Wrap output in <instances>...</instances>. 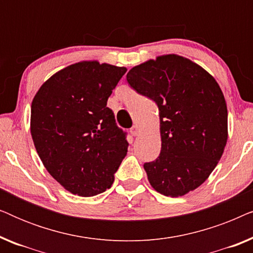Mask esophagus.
Listing matches in <instances>:
<instances>
[{
    "mask_svg": "<svg viewBox=\"0 0 253 253\" xmlns=\"http://www.w3.org/2000/svg\"><path fill=\"white\" fill-rule=\"evenodd\" d=\"M130 133L132 134V136H137V134L139 133V129H138V126H133L132 127H131Z\"/></svg>",
    "mask_w": 253,
    "mask_h": 253,
    "instance_id": "esophagus-1",
    "label": "esophagus"
}]
</instances>
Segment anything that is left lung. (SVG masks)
Listing matches in <instances>:
<instances>
[{
	"mask_svg": "<svg viewBox=\"0 0 253 253\" xmlns=\"http://www.w3.org/2000/svg\"><path fill=\"white\" fill-rule=\"evenodd\" d=\"M126 81L159 108L161 152L144 164L151 185L169 197L197 189L215 168L227 144L228 112L219 84L178 55L137 65Z\"/></svg>",
	"mask_w": 253,
	"mask_h": 253,
	"instance_id": "obj_1",
	"label": "left lung"
}]
</instances>
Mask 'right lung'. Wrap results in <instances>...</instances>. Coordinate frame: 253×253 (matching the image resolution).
Returning a JSON list of instances; mask_svg holds the SVG:
<instances>
[{
  "mask_svg": "<svg viewBox=\"0 0 253 253\" xmlns=\"http://www.w3.org/2000/svg\"><path fill=\"white\" fill-rule=\"evenodd\" d=\"M123 67L79 62L41 86L31 107V134L48 172L74 195L92 197L112 186L126 155V132L107 100Z\"/></svg>",
  "mask_w": 253,
  "mask_h": 253,
  "instance_id": "1",
  "label": "right lung"
}]
</instances>
